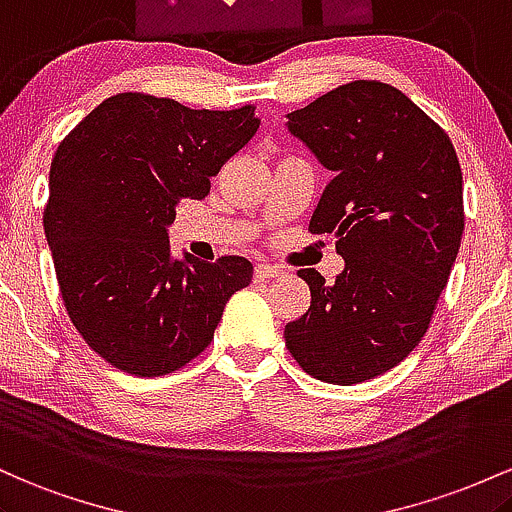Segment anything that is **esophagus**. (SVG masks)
Listing matches in <instances>:
<instances>
[{
	"label": "esophagus",
	"mask_w": 512,
	"mask_h": 512,
	"mask_svg": "<svg viewBox=\"0 0 512 512\" xmlns=\"http://www.w3.org/2000/svg\"><path fill=\"white\" fill-rule=\"evenodd\" d=\"M256 278L258 280H273V278H283V268L271 266V263H258L256 266Z\"/></svg>",
	"instance_id": "34e87169"
}]
</instances>
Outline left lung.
<instances>
[{
    "label": "left lung",
    "instance_id": "1",
    "mask_svg": "<svg viewBox=\"0 0 512 512\" xmlns=\"http://www.w3.org/2000/svg\"><path fill=\"white\" fill-rule=\"evenodd\" d=\"M295 135L333 179L309 220L333 234L343 271L331 285L304 268L312 304L285 326L304 372L329 384L375 380L426 336L464 229L455 147L409 96L350 82L287 113Z\"/></svg>",
    "mask_w": 512,
    "mask_h": 512
}]
</instances>
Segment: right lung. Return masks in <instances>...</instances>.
Returning a JSON list of instances; mask_svg holds the SVG:
<instances>
[{
	"label": "right lung",
	"instance_id": "add662e5",
	"mask_svg": "<svg viewBox=\"0 0 512 512\" xmlns=\"http://www.w3.org/2000/svg\"><path fill=\"white\" fill-rule=\"evenodd\" d=\"M258 130L254 106L193 111L118 94L57 147L43 227L74 329L106 363L159 377L212 341L225 304L251 283L241 256H171L181 200H203Z\"/></svg>",
	"mask_w": 512,
	"mask_h": 512
}]
</instances>
